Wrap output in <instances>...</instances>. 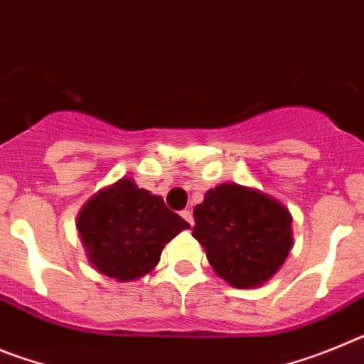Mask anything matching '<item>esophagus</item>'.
Returning a JSON list of instances; mask_svg holds the SVG:
<instances>
[{"label":"esophagus","instance_id":"esophagus-1","mask_svg":"<svg viewBox=\"0 0 364 364\" xmlns=\"http://www.w3.org/2000/svg\"><path fill=\"white\" fill-rule=\"evenodd\" d=\"M180 215H182V218H184V220L188 222V224H191V226H193V213H191V211L184 210Z\"/></svg>","mask_w":364,"mask_h":364}]
</instances>
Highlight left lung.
<instances>
[{
  "label": "left lung",
  "mask_w": 364,
  "mask_h": 364,
  "mask_svg": "<svg viewBox=\"0 0 364 364\" xmlns=\"http://www.w3.org/2000/svg\"><path fill=\"white\" fill-rule=\"evenodd\" d=\"M193 215V237L215 273L233 288L264 284L294 247L288 208L255 188L218 184L205 191Z\"/></svg>",
  "instance_id": "1"
}]
</instances>
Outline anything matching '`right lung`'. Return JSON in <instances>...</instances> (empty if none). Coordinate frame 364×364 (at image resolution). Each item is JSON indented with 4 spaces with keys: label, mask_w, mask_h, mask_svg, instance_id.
<instances>
[{
    "label": "right lung",
    "mask_w": 364,
    "mask_h": 364,
    "mask_svg": "<svg viewBox=\"0 0 364 364\" xmlns=\"http://www.w3.org/2000/svg\"><path fill=\"white\" fill-rule=\"evenodd\" d=\"M189 224L164 198L124 176L83 204L76 230L87 260L98 273L131 282L153 272L162 250Z\"/></svg>",
    "instance_id": "right-lung-1"
}]
</instances>
